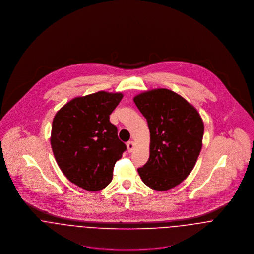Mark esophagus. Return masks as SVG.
<instances>
[{"instance_id": "esophagus-1", "label": "esophagus", "mask_w": 254, "mask_h": 254, "mask_svg": "<svg viewBox=\"0 0 254 254\" xmlns=\"http://www.w3.org/2000/svg\"><path fill=\"white\" fill-rule=\"evenodd\" d=\"M127 148H128V151H129V152H132V151L134 150L135 144H134L133 141H129V142L127 143Z\"/></svg>"}]
</instances>
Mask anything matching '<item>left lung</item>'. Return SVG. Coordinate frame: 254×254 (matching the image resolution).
I'll return each instance as SVG.
<instances>
[{"label":"left lung","mask_w":254,"mask_h":254,"mask_svg":"<svg viewBox=\"0 0 254 254\" xmlns=\"http://www.w3.org/2000/svg\"><path fill=\"white\" fill-rule=\"evenodd\" d=\"M134 103L147 121L149 158L138 168L155 190L181 184L193 169L202 147L203 121L196 109L175 92L160 88L141 93Z\"/></svg>","instance_id":"1"}]
</instances>
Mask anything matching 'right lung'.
Listing matches in <instances>:
<instances>
[{
	"label": "right lung",
	"mask_w": 254,
	"mask_h": 254,
	"mask_svg": "<svg viewBox=\"0 0 254 254\" xmlns=\"http://www.w3.org/2000/svg\"><path fill=\"white\" fill-rule=\"evenodd\" d=\"M122 98V93L105 91L77 97L54 117L51 145L56 161L65 177L84 190L106 188L127 148L109 121Z\"/></svg>",
	"instance_id": "obj_1"
}]
</instances>
